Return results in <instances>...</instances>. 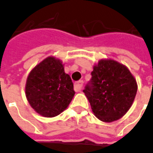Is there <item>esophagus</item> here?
<instances>
[{
	"label": "esophagus",
	"instance_id": "1",
	"mask_svg": "<svg viewBox=\"0 0 153 153\" xmlns=\"http://www.w3.org/2000/svg\"><path fill=\"white\" fill-rule=\"evenodd\" d=\"M82 86H83V82L82 81H79L75 83L74 85V89L76 92H81L82 88Z\"/></svg>",
	"mask_w": 153,
	"mask_h": 153
}]
</instances>
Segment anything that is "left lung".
Segmentation results:
<instances>
[{
  "instance_id": "1",
  "label": "left lung",
  "mask_w": 153,
  "mask_h": 153,
  "mask_svg": "<svg viewBox=\"0 0 153 153\" xmlns=\"http://www.w3.org/2000/svg\"><path fill=\"white\" fill-rule=\"evenodd\" d=\"M83 90L92 111L100 121L111 123L126 114L137 93L136 80L123 65L100 59Z\"/></svg>"
}]
</instances>
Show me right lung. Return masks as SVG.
Wrapping results in <instances>:
<instances>
[{
	"label": "right lung",
	"mask_w": 153,
	"mask_h": 153,
	"mask_svg": "<svg viewBox=\"0 0 153 153\" xmlns=\"http://www.w3.org/2000/svg\"><path fill=\"white\" fill-rule=\"evenodd\" d=\"M75 91L60 59L48 57L30 72L25 95L30 106L45 117H53L67 108Z\"/></svg>",
	"instance_id": "right-lung-1"
}]
</instances>
